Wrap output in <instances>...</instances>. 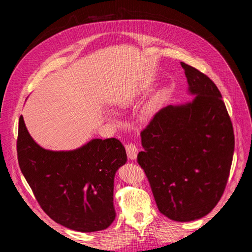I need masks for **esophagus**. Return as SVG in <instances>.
<instances>
[{
    "label": "esophagus",
    "instance_id": "34e87169",
    "mask_svg": "<svg viewBox=\"0 0 252 252\" xmlns=\"http://www.w3.org/2000/svg\"><path fill=\"white\" fill-rule=\"evenodd\" d=\"M126 152H127V156L129 158L134 159L136 158V155H138V147H136V145L134 143H128L126 144Z\"/></svg>",
    "mask_w": 252,
    "mask_h": 252
}]
</instances>
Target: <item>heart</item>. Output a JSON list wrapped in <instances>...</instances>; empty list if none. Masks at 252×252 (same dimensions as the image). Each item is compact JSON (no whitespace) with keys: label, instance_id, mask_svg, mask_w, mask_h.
<instances>
[{"label":"heart","instance_id":"heart-1","mask_svg":"<svg viewBox=\"0 0 252 252\" xmlns=\"http://www.w3.org/2000/svg\"><path fill=\"white\" fill-rule=\"evenodd\" d=\"M134 96H135V94H129L124 98V100L121 101V105H122V106H127V105H129V104H130V103L132 102ZM152 110H154V105L147 106V107L143 110V116H144V117H149L150 114L152 113Z\"/></svg>","mask_w":252,"mask_h":252}]
</instances>
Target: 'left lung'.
I'll return each instance as SVG.
<instances>
[{
  "instance_id": "left-lung-1",
  "label": "left lung",
  "mask_w": 252,
  "mask_h": 252,
  "mask_svg": "<svg viewBox=\"0 0 252 252\" xmlns=\"http://www.w3.org/2000/svg\"><path fill=\"white\" fill-rule=\"evenodd\" d=\"M195 98L157 112L141 131L138 163L159 212L177 222L201 219L222 197L234 133L222 94L207 75L181 62Z\"/></svg>"
}]
</instances>
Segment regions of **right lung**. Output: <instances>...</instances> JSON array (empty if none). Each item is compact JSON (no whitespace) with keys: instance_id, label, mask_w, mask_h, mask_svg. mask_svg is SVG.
Masks as SVG:
<instances>
[{"instance_id":"add662e5","label":"right lung","mask_w":252,"mask_h":252,"mask_svg":"<svg viewBox=\"0 0 252 252\" xmlns=\"http://www.w3.org/2000/svg\"><path fill=\"white\" fill-rule=\"evenodd\" d=\"M17 152L37 203L55 222L82 232L111 225L114 174L127 161L119 140L94 139L73 151H50L32 140L21 116Z\"/></svg>"}]
</instances>
